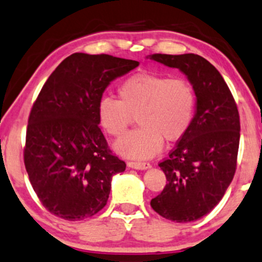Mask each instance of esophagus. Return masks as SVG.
I'll return each instance as SVG.
<instances>
[{
	"label": "esophagus",
	"instance_id": "34e87169",
	"mask_svg": "<svg viewBox=\"0 0 262 262\" xmlns=\"http://www.w3.org/2000/svg\"><path fill=\"white\" fill-rule=\"evenodd\" d=\"M127 166L131 167V169H137V170H146L149 169L150 164L149 163H141V161H128Z\"/></svg>",
	"mask_w": 262,
	"mask_h": 262
}]
</instances>
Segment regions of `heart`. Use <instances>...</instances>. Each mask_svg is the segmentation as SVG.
<instances>
[{"instance_id":"obj_1","label":"heart","mask_w":262,"mask_h":262,"mask_svg":"<svg viewBox=\"0 0 262 262\" xmlns=\"http://www.w3.org/2000/svg\"><path fill=\"white\" fill-rule=\"evenodd\" d=\"M119 99L104 96L97 104L99 124L106 134L120 137L137 116L141 127L114 144L121 156L147 159L159 153L164 140L179 141L192 125L196 97L183 77L137 73L118 87Z\"/></svg>"}]
</instances>
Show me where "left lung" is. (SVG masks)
I'll return each instance as SVG.
<instances>
[{
  "label": "left lung",
  "instance_id": "obj_1",
  "mask_svg": "<svg viewBox=\"0 0 262 262\" xmlns=\"http://www.w3.org/2000/svg\"><path fill=\"white\" fill-rule=\"evenodd\" d=\"M149 59L177 68L195 91L196 111L186 135L160 161L163 192L150 200L154 211L176 222L196 221L222 199L233 180L239 148L237 104L219 70L198 54H151Z\"/></svg>",
  "mask_w": 262,
  "mask_h": 262
}]
</instances>
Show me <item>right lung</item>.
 <instances>
[{"label": "right lung", "instance_id": "obj_1", "mask_svg": "<svg viewBox=\"0 0 262 262\" xmlns=\"http://www.w3.org/2000/svg\"><path fill=\"white\" fill-rule=\"evenodd\" d=\"M138 64L109 54L74 53L45 82L29 115L24 164L51 214L80 221L105 206L112 177L126 164L109 149L97 104L113 80Z\"/></svg>", "mask_w": 262, "mask_h": 262}]
</instances>
